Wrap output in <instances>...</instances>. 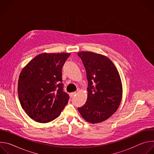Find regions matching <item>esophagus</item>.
I'll return each instance as SVG.
<instances>
[{
  "instance_id": "obj_1",
  "label": "esophagus",
  "mask_w": 154,
  "mask_h": 154,
  "mask_svg": "<svg viewBox=\"0 0 154 154\" xmlns=\"http://www.w3.org/2000/svg\"><path fill=\"white\" fill-rule=\"evenodd\" d=\"M76 94H77V92H73V93H71V94H70V97L72 98V97H73L74 96H75V95H76Z\"/></svg>"
}]
</instances>
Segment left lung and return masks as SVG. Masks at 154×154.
<instances>
[{
  "mask_svg": "<svg viewBox=\"0 0 154 154\" xmlns=\"http://www.w3.org/2000/svg\"><path fill=\"white\" fill-rule=\"evenodd\" d=\"M77 55L88 82L86 102L78 110L87 122H103L114 114L121 103L122 86L119 74L113 63L103 55L86 51Z\"/></svg>",
  "mask_w": 154,
  "mask_h": 154,
  "instance_id": "left-lung-1",
  "label": "left lung"
}]
</instances>
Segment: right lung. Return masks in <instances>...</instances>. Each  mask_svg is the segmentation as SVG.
I'll return each instance as SVG.
<instances>
[{
    "label": "right lung",
    "mask_w": 154,
    "mask_h": 154,
    "mask_svg": "<svg viewBox=\"0 0 154 154\" xmlns=\"http://www.w3.org/2000/svg\"><path fill=\"white\" fill-rule=\"evenodd\" d=\"M70 53L39 54L22 70L17 93L20 105L29 116L41 123L59 116L68 102L63 91L62 68Z\"/></svg>",
    "instance_id": "right-lung-1"
}]
</instances>
